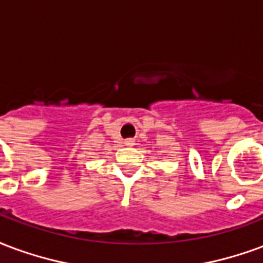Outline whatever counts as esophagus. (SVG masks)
I'll return each mask as SVG.
<instances>
[{
	"instance_id": "obj_1",
	"label": "esophagus",
	"mask_w": 263,
	"mask_h": 263,
	"mask_svg": "<svg viewBox=\"0 0 263 263\" xmlns=\"http://www.w3.org/2000/svg\"><path fill=\"white\" fill-rule=\"evenodd\" d=\"M124 145H125V146H134V145H135V141H134V139H125V141H124Z\"/></svg>"
}]
</instances>
